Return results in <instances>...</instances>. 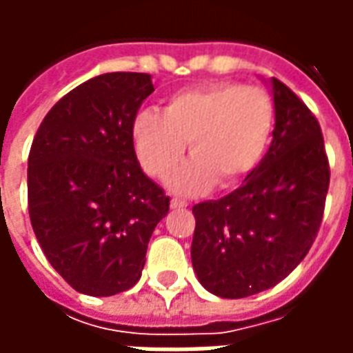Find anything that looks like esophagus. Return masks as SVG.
I'll list each match as a JSON object with an SVG mask.
<instances>
[{"instance_id": "obj_1", "label": "esophagus", "mask_w": 353, "mask_h": 353, "mask_svg": "<svg viewBox=\"0 0 353 353\" xmlns=\"http://www.w3.org/2000/svg\"><path fill=\"white\" fill-rule=\"evenodd\" d=\"M187 206H189V204H187L185 200H179V199L170 200V208H172V210H183V208Z\"/></svg>"}]
</instances>
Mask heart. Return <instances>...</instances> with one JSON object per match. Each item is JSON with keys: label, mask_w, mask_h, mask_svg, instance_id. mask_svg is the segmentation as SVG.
<instances>
[{"label": "heart", "mask_w": 353, "mask_h": 353, "mask_svg": "<svg viewBox=\"0 0 353 353\" xmlns=\"http://www.w3.org/2000/svg\"><path fill=\"white\" fill-rule=\"evenodd\" d=\"M270 94L242 83H212L172 94L164 113L145 109L132 124L139 164L149 176L168 179L183 161L187 141L192 161L170 179L177 192H200L217 181L229 189L252 174L270 141Z\"/></svg>", "instance_id": "obj_1"}]
</instances>
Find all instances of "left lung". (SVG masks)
Returning <instances> with one entry per match:
<instances>
[{"label":"left lung","mask_w":353,"mask_h":353,"mask_svg":"<svg viewBox=\"0 0 353 353\" xmlns=\"http://www.w3.org/2000/svg\"><path fill=\"white\" fill-rule=\"evenodd\" d=\"M272 143L244 183L192 208V268L223 299L274 288L306 257L318 236L329 189V161L318 119L272 79Z\"/></svg>","instance_id":"obj_1"}]
</instances>
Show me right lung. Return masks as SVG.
Listing matches in <instances>:
<instances>
[{
  "mask_svg": "<svg viewBox=\"0 0 353 353\" xmlns=\"http://www.w3.org/2000/svg\"><path fill=\"white\" fill-rule=\"evenodd\" d=\"M149 73H103L52 105L28 157V210L52 268L75 291L134 288L149 238L170 210L134 151L132 124L153 92Z\"/></svg>",
  "mask_w": 353,
  "mask_h": 353,
  "instance_id": "obj_1",
  "label": "right lung"
}]
</instances>
